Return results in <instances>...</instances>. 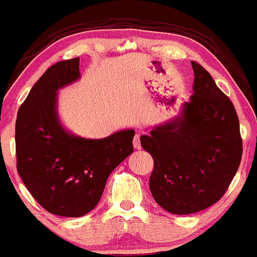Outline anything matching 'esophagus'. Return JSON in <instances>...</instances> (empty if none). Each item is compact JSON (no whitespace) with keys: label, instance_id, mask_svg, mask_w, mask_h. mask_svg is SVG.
<instances>
[{"label":"esophagus","instance_id":"34e87169","mask_svg":"<svg viewBox=\"0 0 257 257\" xmlns=\"http://www.w3.org/2000/svg\"><path fill=\"white\" fill-rule=\"evenodd\" d=\"M133 146L135 150H140V149H142V145H140V137L138 134L135 135L133 139Z\"/></svg>","mask_w":257,"mask_h":257}]
</instances>
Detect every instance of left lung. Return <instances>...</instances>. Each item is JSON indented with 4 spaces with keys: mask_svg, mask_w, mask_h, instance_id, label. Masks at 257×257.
Segmentation results:
<instances>
[{
    "mask_svg": "<svg viewBox=\"0 0 257 257\" xmlns=\"http://www.w3.org/2000/svg\"><path fill=\"white\" fill-rule=\"evenodd\" d=\"M193 95L178 115L142 135L154 159L150 190L155 201L174 215H190L216 204L241 160L239 119L232 101L196 62ZM173 102V98L170 103Z\"/></svg>",
    "mask_w": 257,
    "mask_h": 257,
    "instance_id": "8db88e82",
    "label": "left lung"
}]
</instances>
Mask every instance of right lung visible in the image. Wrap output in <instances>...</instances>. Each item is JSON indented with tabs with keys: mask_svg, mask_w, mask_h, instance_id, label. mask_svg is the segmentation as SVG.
Instances as JSON below:
<instances>
[{
	"mask_svg": "<svg viewBox=\"0 0 257 257\" xmlns=\"http://www.w3.org/2000/svg\"><path fill=\"white\" fill-rule=\"evenodd\" d=\"M80 79L79 57L51 66L17 115V170L34 199L50 213L86 215L100 201L111 172L133 152L134 129L87 139L64 128L58 91Z\"/></svg>",
	"mask_w": 257,
	"mask_h": 257,
	"instance_id": "1",
	"label": "right lung"
}]
</instances>
